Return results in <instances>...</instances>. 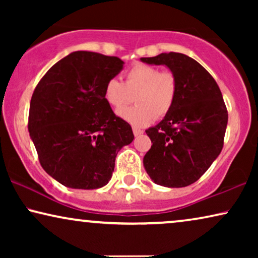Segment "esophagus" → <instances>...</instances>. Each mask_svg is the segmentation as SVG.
<instances>
[{
  "mask_svg": "<svg viewBox=\"0 0 258 258\" xmlns=\"http://www.w3.org/2000/svg\"><path fill=\"white\" fill-rule=\"evenodd\" d=\"M133 132H134V135H135V136H140V135H142V134H143V130L137 128V126H133Z\"/></svg>",
  "mask_w": 258,
  "mask_h": 258,
  "instance_id": "obj_1",
  "label": "esophagus"
}]
</instances>
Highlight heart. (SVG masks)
<instances>
[{"label": "heart", "instance_id": "heart-1", "mask_svg": "<svg viewBox=\"0 0 258 258\" xmlns=\"http://www.w3.org/2000/svg\"><path fill=\"white\" fill-rule=\"evenodd\" d=\"M178 89L175 73L137 63L123 74V83L116 79L107 81L103 97L115 111L121 110L135 98L137 104L118 115L135 125H147L155 118L165 117L174 109Z\"/></svg>", "mask_w": 258, "mask_h": 258}]
</instances>
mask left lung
I'll return each mask as SVG.
<instances>
[{
    "label": "left lung",
    "mask_w": 258,
    "mask_h": 258,
    "mask_svg": "<svg viewBox=\"0 0 258 258\" xmlns=\"http://www.w3.org/2000/svg\"><path fill=\"white\" fill-rule=\"evenodd\" d=\"M141 61L167 66L179 84L174 109L146 130L153 146L143 158L144 168L160 185L192 184L223 148L228 110L220 88L199 62L184 54L171 51Z\"/></svg>",
    "instance_id": "1"
}]
</instances>
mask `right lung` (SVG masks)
I'll return each mask as SVG.
<instances>
[{"mask_svg": "<svg viewBox=\"0 0 258 258\" xmlns=\"http://www.w3.org/2000/svg\"><path fill=\"white\" fill-rule=\"evenodd\" d=\"M122 68L116 56L74 51L35 88L28 130L42 168L61 184L87 190L105 185L117 153L133 142L132 126L103 97L104 84Z\"/></svg>", "mask_w": 258, "mask_h": 258, "instance_id": "right-lung-1", "label": "right lung"}]
</instances>
